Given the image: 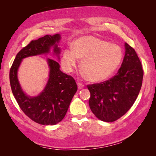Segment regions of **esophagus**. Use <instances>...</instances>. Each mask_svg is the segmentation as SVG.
Listing matches in <instances>:
<instances>
[{
	"label": "esophagus",
	"instance_id": "1",
	"mask_svg": "<svg viewBox=\"0 0 156 156\" xmlns=\"http://www.w3.org/2000/svg\"><path fill=\"white\" fill-rule=\"evenodd\" d=\"M77 85H78V89H80V90L84 87V84L83 83H82V82H77Z\"/></svg>",
	"mask_w": 156,
	"mask_h": 156
}]
</instances>
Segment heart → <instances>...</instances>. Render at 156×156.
Here are the masks:
<instances>
[{"label": "heart", "mask_w": 156, "mask_h": 156, "mask_svg": "<svg viewBox=\"0 0 156 156\" xmlns=\"http://www.w3.org/2000/svg\"><path fill=\"white\" fill-rule=\"evenodd\" d=\"M82 59L80 69L87 80L91 82L104 80L112 74L121 64L122 51L119 45L94 37H84L75 42L74 49L63 52L62 64L70 72Z\"/></svg>", "instance_id": "b5f03b06"}]
</instances>
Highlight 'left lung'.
<instances>
[{
	"label": "left lung",
	"instance_id": "1",
	"mask_svg": "<svg viewBox=\"0 0 156 156\" xmlns=\"http://www.w3.org/2000/svg\"><path fill=\"white\" fill-rule=\"evenodd\" d=\"M121 68L108 80L87 85L90 92L89 106L98 119L113 122L133 106L141 90L144 69L135 49L125 43Z\"/></svg>",
	"mask_w": 156,
	"mask_h": 156
}]
</instances>
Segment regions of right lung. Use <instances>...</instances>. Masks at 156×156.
<instances>
[{"label":"right lung","instance_id":"1","mask_svg":"<svg viewBox=\"0 0 156 156\" xmlns=\"http://www.w3.org/2000/svg\"><path fill=\"white\" fill-rule=\"evenodd\" d=\"M60 35H45L32 40L16 54L10 69V84L13 95L22 111L32 121L41 125H55L64 118L72 99L77 91L74 78L59 69V63L48 59L49 77L45 89L37 97L26 95L20 87L17 69L21 60L29 56L47 54L51 46L58 55L60 53L58 44Z\"/></svg>","mask_w":156,"mask_h":156}]
</instances>
